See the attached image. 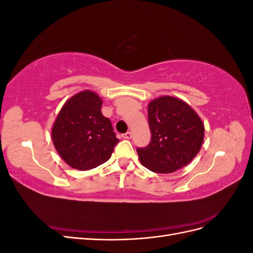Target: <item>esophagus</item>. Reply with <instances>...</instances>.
<instances>
[{
	"instance_id": "obj_1",
	"label": "esophagus",
	"mask_w": 253,
	"mask_h": 253,
	"mask_svg": "<svg viewBox=\"0 0 253 253\" xmlns=\"http://www.w3.org/2000/svg\"><path fill=\"white\" fill-rule=\"evenodd\" d=\"M122 138H125V139H131V138H132V133H131V132H126V134L122 135Z\"/></svg>"
}]
</instances>
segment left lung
Wrapping results in <instances>:
<instances>
[{
    "mask_svg": "<svg viewBox=\"0 0 253 253\" xmlns=\"http://www.w3.org/2000/svg\"><path fill=\"white\" fill-rule=\"evenodd\" d=\"M151 142L138 148L143 167L155 173L181 169L200 152L205 127L202 119L181 99L163 96L148 105Z\"/></svg>",
    "mask_w": 253,
    "mask_h": 253,
    "instance_id": "obj_1",
    "label": "left lung"
}]
</instances>
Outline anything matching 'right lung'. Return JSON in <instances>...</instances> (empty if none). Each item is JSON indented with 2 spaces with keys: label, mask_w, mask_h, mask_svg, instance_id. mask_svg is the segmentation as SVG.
<instances>
[{
  "label": "right lung",
  "mask_w": 253,
  "mask_h": 253,
  "mask_svg": "<svg viewBox=\"0 0 253 253\" xmlns=\"http://www.w3.org/2000/svg\"><path fill=\"white\" fill-rule=\"evenodd\" d=\"M94 91H80L64 103L52 126L53 145L74 169L86 171L108 162L119 141Z\"/></svg>",
  "instance_id": "1"
}]
</instances>
